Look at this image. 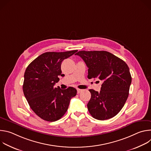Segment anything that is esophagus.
<instances>
[{
    "instance_id": "34e87169",
    "label": "esophagus",
    "mask_w": 151,
    "mask_h": 151,
    "mask_svg": "<svg viewBox=\"0 0 151 151\" xmlns=\"http://www.w3.org/2000/svg\"><path fill=\"white\" fill-rule=\"evenodd\" d=\"M82 91V90L81 89H79V88H77V93L78 94H79L80 93H81Z\"/></svg>"
}]
</instances>
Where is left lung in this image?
<instances>
[{"label":"left lung","instance_id":"obj_1","mask_svg":"<svg viewBox=\"0 0 151 151\" xmlns=\"http://www.w3.org/2000/svg\"><path fill=\"white\" fill-rule=\"evenodd\" d=\"M76 55L88 67V78L102 81L99 93L89 90L91 94L87 104L90 114L98 120L113 118L122 109L129 94L132 76L127 64L105 51H81Z\"/></svg>","mask_w":151,"mask_h":151}]
</instances>
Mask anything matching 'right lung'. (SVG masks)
<instances>
[{"mask_svg":"<svg viewBox=\"0 0 151 151\" xmlns=\"http://www.w3.org/2000/svg\"><path fill=\"white\" fill-rule=\"evenodd\" d=\"M78 50L47 52L40 55L27 66L24 75L23 90L32 111L40 118L53 122L60 119L68 111L70 101L76 95L73 87L55 88L61 74L62 61Z\"/></svg>","mask_w":151,"mask_h":151,"instance_id":"right-lung-1","label":"right lung"}]
</instances>
